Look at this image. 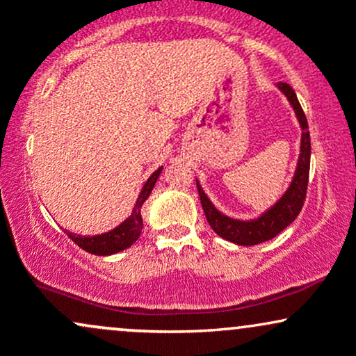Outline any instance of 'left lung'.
<instances>
[{
  "instance_id": "8db88e82",
  "label": "left lung",
  "mask_w": 356,
  "mask_h": 356,
  "mask_svg": "<svg viewBox=\"0 0 356 356\" xmlns=\"http://www.w3.org/2000/svg\"><path fill=\"white\" fill-rule=\"evenodd\" d=\"M276 88L286 97L291 108L295 110L298 124L301 129V140H300V155H298L295 175L289 182L288 189L283 192L277 201L273 204L269 209L261 214L249 219H238L220 212L214 202L211 201L209 195L202 189L201 182H197L199 197H201L202 209L206 212V218L212 231L220 236L222 239L231 241V243L239 244V246H254L264 241L273 239L286 229L300 214L301 207L305 204L306 189H308V177H309V157H312V142H309L308 122H306L305 112L301 108L300 102L295 90L289 87L284 81L276 83Z\"/></svg>"
}]
</instances>
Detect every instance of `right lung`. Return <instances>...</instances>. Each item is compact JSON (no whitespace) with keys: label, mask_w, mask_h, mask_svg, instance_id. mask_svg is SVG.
Returning <instances> with one entry per match:
<instances>
[{"label":"right lung","mask_w":356,"mask_h":356,"mask_svg":"<svg viewBox=\"0 0 356 356\" xmlns=\"http://www.w3.org/2000/svg\"><path fill=\"white\" fill-rule=\"evenodd\" d=\"M162 169H164V167H159V169L155 170L149 179H147L144 187H142L140 194H138L136 206H134L132 212H130V216L124 220V222L118 224L117 227L95 236H80L67 229L63 231L67 232L68 238H70L76 246H80L87 252H92V254H97V256H110V254H115V252L124 251L127 248H130L138 239V236L142 234V222H144L140 214L142 206H144L147 197H149L150 192H152L155 182H157L159 175L162 172Z\"/></svg>","instance_id":"right-lung-1"}]
</instances>
